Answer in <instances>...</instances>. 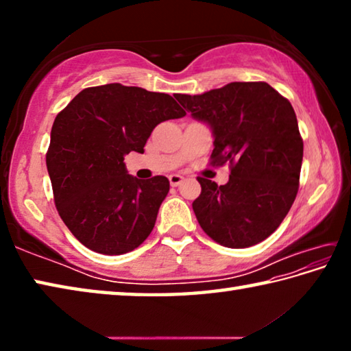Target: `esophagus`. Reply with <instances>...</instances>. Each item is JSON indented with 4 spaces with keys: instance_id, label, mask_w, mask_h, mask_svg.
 <instances>
[{
    "instance_id": "34e87169",
    "label": "esophagus",
    "mask_w": 351,
    "mask_h": 351,
    "mask_svg": "<svg viewBox=\"0 0 351 351\" xmlns=\"http://www.w3.org/2000/svg\"><path fill=\"white\" fill-rule=\"evenodd\" d=\"M169 180H170V186L171 187H178L184 181V178L180 176V175H170Z\"/></svg>"
}]
</instances>
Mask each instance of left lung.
Returning <instances> with one entry per match:
<instances>
[{
  "instance_id": "left-lung-1",
  "label": "left lung",
  "mask_w": 351,
  "mask_h": 351,
  "mask_svg": "<svg viewBox=\"0 0 351 351\" xmlns=\"http://www.w3.org/2000/svg\"><path fill=\"white\" fill-rule=\"evenodd\" d=\"M176 100L213 133L212 165L229 162L224 186L198 178L193 212L226 247H249L280 226L299 190L304 141L293 105L266 82H232Z\"/></svg>"
}]
</instances>
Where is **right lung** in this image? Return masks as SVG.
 <instances>
[{
	"instance_id": "add662e5",
	"label": "right lung",
	"mask_w": 351,
	"mask_h": 351,
	"mask_svg": "<svg viewBox=\"0 0 351 351\" xmlns=\"http://www.w3.org/2000/svg\"><path fill=\"white\" fill-rule=\"evenodd\" d=\"M182 116L169 94L121 83L85 88L58 112L47 173L58 215L83 246L122 255L150 235L170 182L128 175L123 156L144 153L158 123Z\"/></svg>"
}]
</instances>
